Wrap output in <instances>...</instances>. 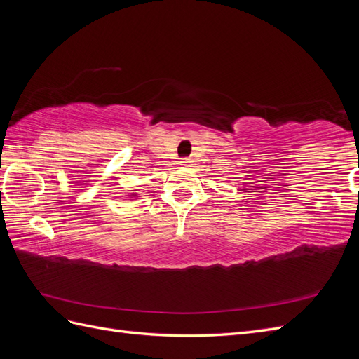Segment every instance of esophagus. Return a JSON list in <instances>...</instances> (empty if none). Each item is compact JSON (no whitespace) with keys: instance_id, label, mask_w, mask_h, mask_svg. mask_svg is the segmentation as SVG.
Listing matches in <instances>:
<instances>
[{"instance_id":"1","label":"esophagus","mask_w":359,"mask_h":359,"mask_svg":"<svg viewBox=\"0 0 359 359\" xmlns=\"http://www.w3.org/2000/svg\"><path fill=\"white\" fill-rule=\"evenodd\" d=\"M190 163H191V158H182V160H181V165H182V166H189Z\"/></svg>"}]
</instances>
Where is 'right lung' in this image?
<instances>
[{"mask_svg": "<svg viewBox=\"0 0 359 359\" xmlns=\"http://www.w3.org/2000/svg\"><path fill=\"white\" fill-rule=\"evenodd\" d=\"M137 196H139V194L133 190V191H130V194H127V199H130V201H135V199H137Z\"/></svg>", "mask_w": 359, "mask_h": 359, "instance_id": "right-lung-1", "label": "right lung"}]
</instances>
